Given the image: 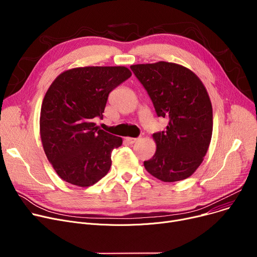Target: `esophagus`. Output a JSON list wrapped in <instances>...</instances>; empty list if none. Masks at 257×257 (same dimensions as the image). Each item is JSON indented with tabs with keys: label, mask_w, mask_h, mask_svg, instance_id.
I'll use <instances>...</instances> for the list:
<instances>
[{
	"label": "esophagus",
	"mask_w": 257,
	"mask_h": 257,
	"mask_svg": "<svg viewBox=\"0 0 257 257\" xmlns=\"http://www.w3.org/2000/svg\"><path fill=\"white\" fill-rule=\"evenodd\" d=\"M125 141L128 143V144H134L138 141V138H131V137H126L125 138Z\"/></svg>",
	"instance_id": "34e87169"
}]
</instances>
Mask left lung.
Returning a JSON list of instances; mask_svg holds the SVG:
<instances>
[{"instance_id": "obj_1", "label": "left lung", "mask_w": 257, "mask_h": 257, "mask_svg": "<svg viewBox=\"0 0 257 257\" xmlns=\"http://www.w3.org/2000/svg\"><path fill=\"white\" fill-rule=\"evenodd\" d=\"M131 69L152 99L157 115L169 122L153 135L155 156L145 169L165 183L191 176L203 161L213 134V108L200 79L189 68L170 62L136 64Z\"/></svg>"}]
</instances>
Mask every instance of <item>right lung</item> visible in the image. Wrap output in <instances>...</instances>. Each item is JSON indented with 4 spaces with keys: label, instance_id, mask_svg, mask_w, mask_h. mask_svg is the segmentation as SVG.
<instances>
[{
    "label": "right lung",
    "instance_id": "1",
    "mask_svg": "<svg viewBox=\"0 0 257 257\" xmlns=\"http://www.w3.org/2000/svg\"><path fill=\"white\" fill-rule=\"evenodd\" d=\"M132 75L124 66H86L59 74L44 95L40 137L44 153L65 182L90 187L111 168V153L122 144L94 123L113 89Z\"/></svg>",
    "mask_w": 257,
    "mask_h": 257
}]
</instances>
